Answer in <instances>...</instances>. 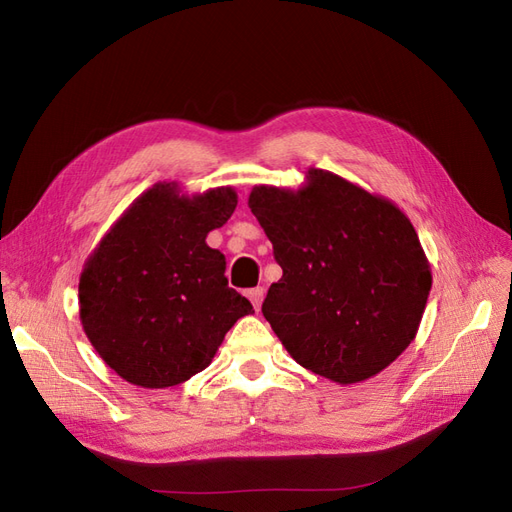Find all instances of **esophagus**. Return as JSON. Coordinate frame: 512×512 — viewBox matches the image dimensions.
I'll use <instances>...</instances> for the list:
<instances>
[{
  "mask_svg": "<svg viewBox=\"0 0 512 512\" xmlns=\"http://www.w3.org/2000/svg\"><path fill=\"white\" fill-rule=\"evenodd\" d=\"M247 299L252 301L254 309L258 312L260 305H262V299H265V288H262V286H256V288H252V290H247Z\"/></svg>",
  "mask_w": 512,
  "mask_h": 512,
  "instance_id": "esophagus-1",
  "label": "esophagus"
}]
</instances>
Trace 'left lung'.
<instances>
[{
	"label": "left lung",
	"instance_id": "1",
	"mask_svg": "<svg viewBox=\"0 0 512 512\" xmlns=\"http://www.w3.org/2000/svg\"><path fill=\"white\" fill-rule=\"evenodd\" d=\"M284 275L262 316L290 356L337 384L380 374L416 337L431 267L408 215L329 170L247 200Z\"/></svg>",
	"mask_w": 512,
	"mask_h": 512
}]
</instances>
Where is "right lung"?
I'll return each instance as SVG.
<instances>
[{
	"mask_svg": "<svg viewBox=\"0 0 512 512\" xmlns=\"http://www.w3.org/2000/svg\"><path fill=\"white\" fill-rule=\"evenodd\" d=\"M237 192L181 194L156 183L121 213L79 280V316L100 359L126 382L166 389L209 367L252 303L228 288L226 258L207 235L228 222Z\"/></svg>",
	"mask_w": 512,
	"mask_h": 512,
	"instance_id": "add662e5",
	"label": "right lung"
}]
</instances>
